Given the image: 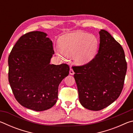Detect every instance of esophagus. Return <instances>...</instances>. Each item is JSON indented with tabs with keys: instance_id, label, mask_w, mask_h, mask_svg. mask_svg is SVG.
Returning a JSON list of instances; mask_svg holds the SVG:
<instances>
[{
	"instance_id": "34e87169",
	"label": "esophagus",
	"mask_w": 133,
	"mask_h": 133,
	"mask_svg": "<svg viewBox=\"0 0 133 133\" xmlns=\"http://www.w3.org/2000/svg\"><path fill=\"white\" fill-rule=\"evenodd\" d=\"M69 73H70V75H73L74 74H75V72H74V71H73V70L72 69H70V71H69Z\"/></svg>"
}]
</instances>
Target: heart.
I'll use <instances>...</instances> for the list:
<instances>
[{"mask_svg": "<svg viewBox=\"0 0 133 133\" xmlns=\"http://www.w3.org/2000/svg\"><path fill=\"white\" fill-rule=\"evenodd\" d=\"M98 41L93 35L81 31L67 33L60 38L57 55L63 59L73 55L74 62L84 65L91 62L97 51Z\"/></svg>", "mask_w": 133, "mask_h": 133, "instance_id": "obj_1", "label": "heart"}]
</instances>
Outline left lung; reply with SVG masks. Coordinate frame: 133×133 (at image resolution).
Here are the masks:
<instances>
[{"mask_svg": "<svg viewBox=\"0 0 133 133\" xmlns=\"http://www.w3.org/2000/svg\"><path fill=\"white\" fill-rule=\"evenodd\" d=\"M98 53L88 63L73 66L79 101L85 109L98 111L118 98L127 71L122 46L106 30L99 31Z\"/></svg>", "mask_w": 133, "mask_h": 133, "instance_id": "1", "label": "left lung"}]
</instances>
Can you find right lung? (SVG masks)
Segmentation results:
<instances>
[{
  "label": "right lung",
  "instance_id": "obj_1",
  "mask_svg": "<svg viewBox=\"0 0 133 133\" xmlns=\"http://www.w3.org/2000/svg\"><path fill=\"white\" fill-rule=\"evenodd\" d=\"M42 31L19 38L9 56V82L15 98L27 109L41 111L57 102L58 85L69 75L66 64H50L53 43Z\"/></svg>",
  "mask_w": 133,
  "mask_h": 133
}]
</instances>
